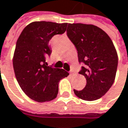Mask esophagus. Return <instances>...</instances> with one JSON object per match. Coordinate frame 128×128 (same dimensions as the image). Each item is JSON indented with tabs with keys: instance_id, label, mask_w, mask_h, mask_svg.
Masks as SVG:
<instances>
[{
	"instance_id": "obj_1",
	"label": "esophagus",
	"mask_w": 128,
	"mask_h": 128,
	"mask_svg": "<svg viewBox=\"0 0 128 128\" xmlns=\"http://www.w3.org/2000/svg\"><path fill=\"white\" fill-rule=\"evenodd\" d=\"M70 74H74V70H70Z\"/></svg>"
}]
</instances>
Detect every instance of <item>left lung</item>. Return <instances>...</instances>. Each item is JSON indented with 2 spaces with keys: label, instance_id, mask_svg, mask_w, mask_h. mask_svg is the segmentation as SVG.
Listing matches in <instances>:
<instances>
[{
  "label": "left lung",
  "instance_id": "left-lung-1",
  "mask_svg": "<svg viewBox=\"0 0 128 128\" xmlns=\"http://www.w3.org/2000/svg\"><path fill=\"white\" fill-rule=\"evenodd\" d=\"M67 35L77 50L78 62H83L79 74L86 79V86L75 94L86 101L101 98L112 86L118 57L112 40L102 29L92 24H68Z\"/></svg>",
  "mask_w": 128,
  "mask_h": 128
}]
</instances>
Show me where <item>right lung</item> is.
I'll use <instances>...</instances> for the list:
<instances>
[{"label": "right lung", "instance_id": "add662e5", "mask_svg": "<svg viewBox=\"0 0 128 128\" xmlns=\"http://www.w3.org/2000/svg\"><path fill=\"white\" fill-rule=\"evenodd\" d=\"M67 23L34 22L23 29L16 42L13 66L23 92L38 102L51 101L58 93L59 81L69 75L63 69L48 66L46 58L52 52L49 42L63 34Z\"/></svg>", "mask_w": 128, "mask_h": 128}]
</instances>
